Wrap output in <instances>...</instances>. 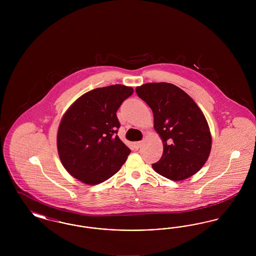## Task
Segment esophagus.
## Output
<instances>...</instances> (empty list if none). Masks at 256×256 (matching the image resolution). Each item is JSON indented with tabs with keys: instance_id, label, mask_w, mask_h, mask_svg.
I'll use <instances>...</instances> for the list:
<instances>
[{
	"instance_id": "1",
	"label": "esophagus",
	"mask_w": 256,
	"mask_h": 256,
	"mask_svg": "<svg viewBox=\"0 0 256 256\" xmlns=\"http://www.w3.org/2000/svg\"><path fill=\"white\" fill-rule=\"evenodd\" d=\"M142 145V141H138V142H134V148L135 150H138Z\"/></svg>"
}]
</instances>
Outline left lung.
<instances>
[{
	"label": "left lung",
	"instance_id": "1",
	"mask_svg": "<svg viewBox=\"0 0 256 256\" xmlns=\"http://www.w3.org/2000/svg\"><path fill=\"white\" fill-rule=\"evenodd\" d=\"M136 93L152 110L154 128L163 143L162 156L152 169L174 182L194 176L206 164L212 145L202 111L172 84H145L136 87Z\"/></svg>",
	"mask_w": 256,
	"mask_h": 256
}]
</instances>
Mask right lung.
Returning <instances> with one entry per match:
<instances>
[{"label": "right lung", "mask_w": 256, "mask_h": 256, "mask_svg": "<svg viewBox=\"0 0 256 256\" xmlns=\"http://www.w3.org/2000/svg\"><path fill=\"white\" fill-rule=\"evenodd\" d=\"M134 88L122 84L91 90L76 98L61 118L56 145L66 170L84 184L108 180L121 169L130 150L119 138L116 112Z\"/></svg>", "instance_id": "right-lung-1"}]
</instances>
